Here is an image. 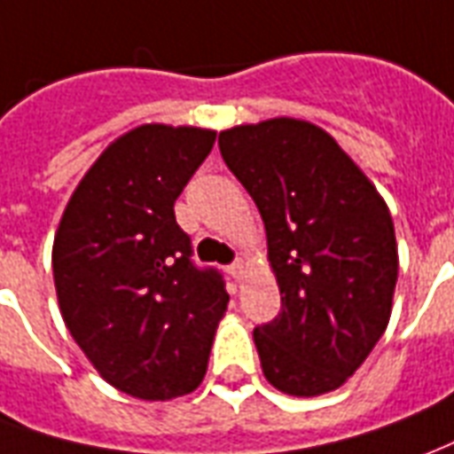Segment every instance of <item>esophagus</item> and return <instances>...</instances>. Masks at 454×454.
Listing matches in <instances>:
<instances>
[{
  "instance_id": "obj_1",
  "label": "esophagus",
  "mask_w": 454,
  "mask_h": 454,
  "mask_svg": "<svg viewBox=\"0 0 454 454\" xmlns=\"http://www.w3.org/2000/svg\"><path fill=\"white\" fill-rule=\"evenodd\" d=\"M228 272H231V278H233V280H240V278H243V272H246V262H243V260L231 262V265H228Z\"/></svg>"
}]
</instances>
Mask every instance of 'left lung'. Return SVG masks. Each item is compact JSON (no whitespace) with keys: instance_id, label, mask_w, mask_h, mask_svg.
I'll return each mask as SVG.
<instances>
[{"instance_id":"8db88e82","label":"left lung","mask_w":454,"mask_h":454,"mask_svg":"<svg viewBox=\"0 0 454 454\" xmlns=\"http://www.w3.org/2000/svg\"><path fill=\"white\" fill-rule=\"evenodd\" d=\"M253 196L280 315L253 329L265 379L290 395L339 388L381 339L398 280L388 206L334 137L275 117L218 135Z\"/></svg>"}]
</instances>
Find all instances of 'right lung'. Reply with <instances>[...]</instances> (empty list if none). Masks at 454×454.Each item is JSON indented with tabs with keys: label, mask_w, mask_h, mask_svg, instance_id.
<instances>
[{
	"label": "right lung",
	"mask_w": 454,
	"mask_h": 454,
	"mask_svg": "<svg viewBox=\"0 0 454 454\" xmlns=\"http://www.w3.org/2000/svg\"><path fill=\"white\" fill-rule=\"evenodd\" d=\"M214 129L142 125L73 192L53 240V282L75 344L117 391L169 401L201 383L228 307L223 275L199 268L174 201Z\"/></svg>",
	"instance_id": "1"
}]
</instances>
